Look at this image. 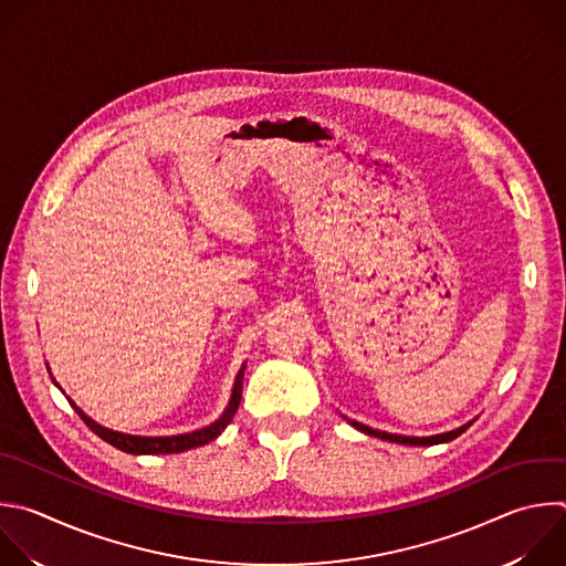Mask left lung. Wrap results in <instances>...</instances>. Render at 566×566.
Returning a JSON list of instances; mask_svg holds the SVG:
<instances>
[{
    "label": "left lung",
    "mask_w": 566,
    "mask_h": 566,
    "mask_svg": "<svg viewBox=\"0 0 566 566\" xmlns=\"http://www.w3.org/2000/svg\"><path fill=\"white\" fill-rule=\"evenodd\" d=\"M350 427H355L357 431L366 433V436H373V438H380V440H389V442H398V444H411V447H431V444H442V442H451L455 440L458 436H462L469 427V424H462L460 429H453V431H447V433H438V436H429V438H411V436H398V433H387V431H378V429H370L361 422H355V420H348Z\"/></svg>",
    "instance_id": "obj_1"
}]
</instances>
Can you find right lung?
<instances>
[{"label": "right lung", "mask_w": 566, "mask_h": 566, "mask_svg": "<svg viewBox=\"0 0 566 566\" xmlns=\"http://www.w3.org/2000/svg\"><path fill=\"white\" fill-rule=\"evenodd\" d=\"M244 368L247 364H242L238 378H235V385H233V394H231V400H229V407L227 411L209 427L205 429H198L193 433H181V436H164V438H146V436H128V433H119V431H111L102 424H97L95 420H91L73 400H69L73 405V409L77 411V416L86 422V427L99 436L102 440H106L108 444H113L115 449L124 451V453H133V455H159V453H181V451H188V449H196V447H205L209 444L211 440H216L227 427L229 422L233 420V416L238 413V407H240V400H242V382H244ZM55 382V380H53ZM57 385V382H55ZM60 387V385H57Z\"/></svg>", "instance_id": "add662e5"}]
</instances>
